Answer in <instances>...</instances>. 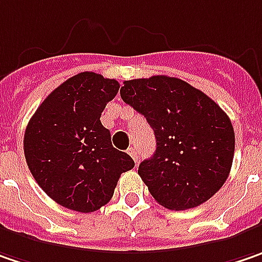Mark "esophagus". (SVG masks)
Returning a JSON list of instances; mask_svg holds the SVG:
<instances>
[{"mask_svg":"<svg viewBox=\"0 0 262 262\" xmlns=\"http://www.w3.org/2000/svg\"><path fill=\"white\" fill-rule=\"evenodd\" d=\"M127 154H129V155H130L132 158L135 160V163H138V161H139V157H138V152H136V149H135L133 146H132V148H129V149H127Z\"/></svg>","mask_w":262,"mask_h":262,"instance_id":"obj_1","label":"esophagus"}]
</instances>
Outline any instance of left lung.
<instances>
[{"label":"left lung","instance_id":"obj_1","mask_svg":"<svg viewBox=\"0 0 262 262\" xmlns=\"http://www.w3.org/2000/svg\"><path fill=\"white\" fill-rule=\"evenodd\" d=\"M120 95L155 133V152L138 173L160 205L189 210L219 192L233 163L234 132L210 97L168 76L126 80Z\"/></svg>","mask_w":262,"mask_h":262}]
</instances>
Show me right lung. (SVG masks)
Returning <instances> with one entry per match:
<instances>
[{
  "label": "right lung",
  "instance_id": "obj_1",
  "mask_svg": "<svg viewBox=\"0 0 262 262\" xmlns=\"http://www.w3.org/2000/svg\"><path fill=\"white\" fill-rule=\"evenodd\" d=\"M119 82L94 72L67 79L43 99L25 132V157L42 190L57 204L94 212L108 204L121 173L135 167L116 149L101 113Z\"/></svg>",
  "mask_w": 262,
  "mask_h": 262
}]
</instances>
